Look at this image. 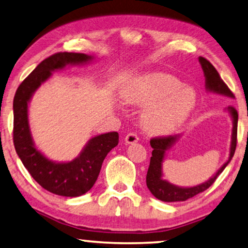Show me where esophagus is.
Returning a JSON list of instances; mask_svg holds the SVG:
<instances>
[{
    "label": "esophagus",
    "mask_w": 248,
    "mask_h": 248,
    "mask_svg": "<svg viewBox=\"0 0 248 248\" xmlns=\"http://www.w3.org/2000/svg\"><path fill=\"white\" fill-rule=\"evenodd\" d=\"M125 143L126 144H134L136 142H139V136H137L136 134H134V133H128V134L125 136Z\"/></svg>",
    "instance_id": "34e87169"
}]
</instances>
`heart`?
<instances>
[{"mask_svg": "<svg viewBox=\"0 0 248 248\" xmlns=\"http://www.w3.org/2000/svg\"><path fill=\"white\" fill-rule=\"evenodd\" d=\"M122 100L128 105L148 106L142 115L144 129L154 135H166L188 119L196 106L197 94L174 75L153 72L127 83Z\"/></svg>", "mask_w": 248, "mask_h": 248, "instance_id": "b5f03b06", "label": "heart"}]
</instances>
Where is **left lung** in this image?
I'll list each match as a JSON object with an SVG mask.
<instances>
[{
  "instance_id": "obj_1",
  "label": "left lung",
  "mask_w": 248,
  "mask_h": 248,
  "mask_svg": "<svg viewBox=\"0 0 248 248\" xmlns=\"http://www.w3.org/2000/svg\"><path fill=\"white\" fill-rule=\"evenodd\" d=\"M199 62L203 68L204 76H205V89L207 92L215 93L227 96L231 98H235L234 94L231 92L227 85L220 78L218 72L216 68L208 62L206 59L199 58ZM230 113L233 121V129H232V140H231V147H230V156L227 161L223 164V166L213 175V176L206 182L202 184L190 186V187H182V186L174 185L169 181L163 178V163L165 158L166 153L172 148L181 135L167 136V137H158V139L151 140V146L153 148L152 151V157L150 162V167H148L147 175H146V185L150 192L153 194L156 199L163 202H183L194 197L197 194H200L204 190H206L213 183L216 181L218 175L223 172L224 169L231 162L232 157L234 156L235 148H236V140H237V122H238V114L237 111L233 106H228L225 108Z\"/></svg>"
}]
</instances>
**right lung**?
I'll return each instance as SVG.
<instances>
[{
  "mask_svg": "<svg viewBox=\"0 0 248 248\" xmlns=\"http://www.w3.org/2000/svg\"><path fill=\"white\" fill-rule=\"evenodd\" d=\"M94 60L84 53H56L45 59L21 83L13 101L15 151L23 165L42 187L60 196L78 197L89 192L96 182L103 161L119 144V133L109 132L89 140L83 150L70 162L46 157L35 146L29 123V104L36 90L52 73L70 65H84Z\"/></svg>",
  "mask_w": 248,
  "mask_h": 248,
  "instance_id": "obj_1",
  "label": "right lung"
}]
</instances>
